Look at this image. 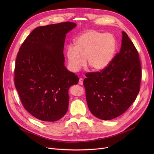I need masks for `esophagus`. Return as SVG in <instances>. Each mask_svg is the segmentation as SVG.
Segmentation results:
<instances>
[{"mask_svg": "<svg viewBox=\"0 0 154 154\" xmlns=\"http://www.w3.org/2000/svg\"><path fill=\"white\" fill-rule=\"evenodd\" d=\"M79 84L80 85H82L83 84V79L82 78H80L79 81Z\"/></svg>", "mask_w": 154, "mask_h": 154, "instance_id": "1", "label": "esophagus"}]
</instances>
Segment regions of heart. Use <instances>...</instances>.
Returning a JSON list of instances; mask_svg holds the SVG:
<instances>
[{
    "label": "heart",
    "mask_w": 154,
    "mask_h": 154,
    "mask_svg": "<svg viewBox=\"0 0 154 154\" xmlns=\"http://www.w3.org/2000/svg\"><path fill=\"white\" fill-rule=\"evenodd\" d=\"M116 39L111 33L89 30L82 33L75 41V48L69 46L67 58L69 69L77 72L87 64L94 71L106 68L112 62L116 51Z\"/></svg>",
    "instance_id": "b5f03b06"
}]
</instances>
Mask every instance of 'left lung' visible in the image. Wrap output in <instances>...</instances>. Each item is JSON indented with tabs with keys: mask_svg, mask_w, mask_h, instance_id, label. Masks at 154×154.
I'll list each match as a JSON object with an SVG mask.
<instances>
[{
	"mask_svg": "<svg viewBox=\"0 0 154 154\" xmlns=\"http://www.w3.org/2000/svg\"><path fill=\"white\" fill-rule=\"evenodd\" d=\"M141 75L138 51L127 34L122 32L121 50L112 62L100 72L85 75L83 85L91 113L103 120L123 114L137 97Z\"/></svg>",
	"mask_w": 154,
	"mask_h": 154,
	"instance_id": "left-lung-1",
	"label": "left lung"
}]
</instances>
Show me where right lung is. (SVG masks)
<instances>
[{"label":"right lung","mask_w":154,"mask_h":154,"mask_svg":"<svg viewBox=\"0 0 154 154\" xmlns=\"http://www.w3.org/2000/svg\"><path fill=\"white\" fill-rule=\"evenodd\" d=\"M71 22L35 29L20 46L14 68V85L24 108L35 118L53 122L66 113L68 90L79 77L64 66L66 34Z\"/></svg>","instance_id":"add662e5"}]
</instances>
